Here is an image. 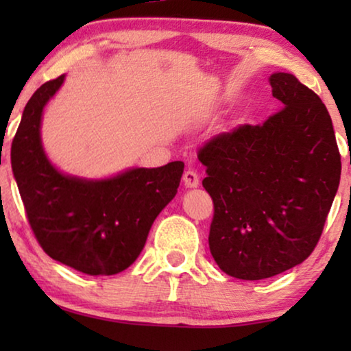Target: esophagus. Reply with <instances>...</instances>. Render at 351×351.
Segmentation results:
<instances>
[{
    "instance_id": "esophagus-1",
    "label": "esophagus",
    "mask_w": 351,
    "mask_h": 351,
    "mask_svg": "<svg viewBox=\"0 0 351 351\" xmlns=\"http://www.w3.org/2000/svg\"><path fill=\"white\" fill-rule=\"evenodd\" d=\"M184 185L186 189H196L199 185V176L196 174V171L189 169L184 174Z\"/></svg>"
}]
</instances>
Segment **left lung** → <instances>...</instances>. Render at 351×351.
Instances as JSON below:
<instances>
[{
  "label": "left lung",
  "mask_w": 351,
  "mask_h": 351,
  "mask_svg": "<svg viewBox=\"0 0 351 351\" xmlns=\"http://www.w3.org/2000/svg\"><path fill=\"white\" fill-rule=\"evenodd\" d=\"M281 110L206 142L198 160L214 201L209 249L220 270L265 280L313 252L337 193L340 153L328 108L291 73L270 78Z\"/></svg>",
  "instance_id": "1"
}]
</instances>
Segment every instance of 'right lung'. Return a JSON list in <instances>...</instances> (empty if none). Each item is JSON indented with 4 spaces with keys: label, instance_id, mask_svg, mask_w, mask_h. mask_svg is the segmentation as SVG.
Returning a JSON list of instances; mask_svg holds the SVG:
<instances>
[{
    "label": "right lung",
    "instance_id": "add662e5",
    "mask_svg": "<svg viewBox=\"0 0 351 351\" xmlns=\"http://www.w3.org/2000/svg\"><path fill=\"white\" fill-rule=\"evenodd\" d=\"M65 75L36 89L11 145V165L27 219L54 261L93 276L117 275L136 262L158 214L171 203L184 162L131 167L107 179L64 174L41 142V118Z\"/></svg>",
    "mask_w": 351,
    "mask_h": 351
}]
</instances>
